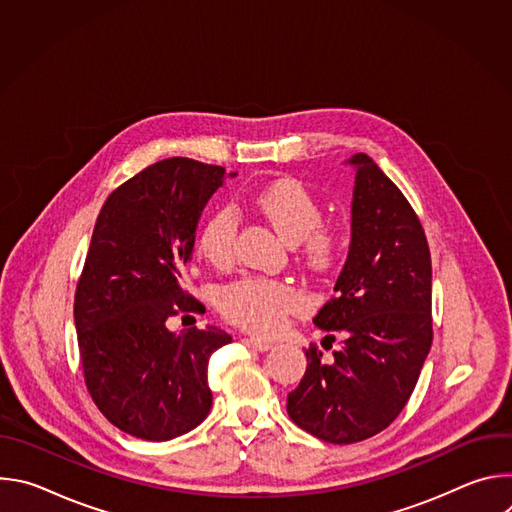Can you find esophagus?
Here are the masks:
<instances>
[{
  "mask_svg": "<svg viewBox=\"0 0 512 512\" xmlns=\"http://www.w3.org/2000/svg\"><path fill=\"white\" fill-rule=\"evenodd\" d=\"M243 344L253 348V350H259V352H265V350H269L273 346V342L261 340V338H253V336L251 338H243Z\"/></svg>",
  "mask_w": 512,
  "mask_h": 512,
  "instance_id": "34e87169",
  "label": "esophagus"
}]
</instances>
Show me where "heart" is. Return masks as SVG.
I'll list each match as a JSON object with an SVG mask.
<instances>
[{
  "mask_svg": "<svg viewBox=\"0 0 512 512\" xmlns=\"http://www.w3.org/2000/svg\"><path fill=\"white\" fill-rule=\"evenodd\" d=\"M257 210L289 243H296L302 261L320 273L332 271L344 259L350 243L348 227L322 221L316 194L296 178H279L263 186L253 198ZM239 218L233 208L216 210L198 235L200 257L216 269L231 267L237 253ZM304 308V296L285 281L243 277L218 294V310L233 324L255 334H277L289 314Z\"/></svg>",
  "mask_w": 512,
  "mask_h": 512,
  "instance_id": "1",
  "label": "heart"
}]
</instances>
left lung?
Returning <instances> with one entry per match:
<instances>
[{
  "label": "left lung",
  "mask_w": 512,
  "mask_h": 512,
  "mask_svg": "<svg viewBox=\"0 0 512 512\" xmlns=\"http://www.w3.org/2000/svg\"><path fill=\"white\" fill-rule=\"evenodd\" d=\"M356 168L352 237L334 298L314 318L346 334L330 360L312 344L287 415L328 444H354L389 427L407 405L431 348V255L403 192L367 156Z\"/></svg>",
  "instance_id": "1"
}]
</instances>
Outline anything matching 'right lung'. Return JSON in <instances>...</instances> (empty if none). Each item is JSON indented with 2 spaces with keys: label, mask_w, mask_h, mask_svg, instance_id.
Listing matches in <instances>:
<instances>
[{
  "label": "right lung",
  "mask_w": 512,
  "mask_h": 512,
  "mask_svg": "<svg viewBox=\"0 0 512 512\" xmlns=\"http://www.w3.org/2000/svg\"><path fill=\"white\" fill-rule=\"evenodd\" d=\"M225 174L190 158L156 162L115 188L95 223L75 294L85 383L99 411L141 440H172L212 407L208 358L233 338L216 326L174 334L166 322L202 308L182 271Z\"/></svg>",
  "instance_id": "add662e5"
}]
</instances>
